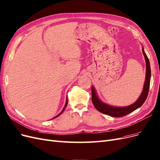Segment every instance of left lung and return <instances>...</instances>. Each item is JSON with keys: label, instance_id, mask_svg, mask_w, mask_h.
<instances>
[{"label": "left lung", "instance_id": "8db88e82", "mask_svg": "<svg viewBox=\"0 0 160 160\" xmlns=\"http://www.w3.org/2000/svg\"><path fill=\"white\" fill-rule=\"evenodd\" d=\"M142 52L143 55L144 56L145 62H146V78L144 80V84L143 86V89L142 93L138 97V99L133 104L127 106V107H114L108 105L107 103L103 102L99 98L98 95L97 94L96 90L94 86L92 87V101L93 104L95 108L99 111L100 112L107 114L112 117H122L123 116L128 115L134 111L135 110L141 107L144 101L147 99L148 96L149 88H150V82L151 78V70H150V65L149 59L147 57V54L145 53L144 51V48L142 47Z\"/></svg>", "mask_w": 160, "mask_h": 160}]
</instances>
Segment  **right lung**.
I'll use <instances>...</instances> for the list:
<instances>
[{
	"mask_svg": "<svg viewBox=\"0 0 160 160\" xmlns=\"http://www.w3.org/2000/svg\"><path fill=\"white\" fill-rule=\"evenodd\" d=\"M67 103H68V99H67H67H66V102H65V107H64V108H63V110H62V111L61 112L58 114V115H57L56 116H55L54 118H52L51 120H52V119H54V118H57V117H58L59 115H61L62 113L63 112V111L65 110V108H66V107H67Z\"/></svg>",
	"mask_w": 160,
	"mask_h": 160,
	"instance_id": "add662e5",
	"label": "right lung"
}]
</instances>
